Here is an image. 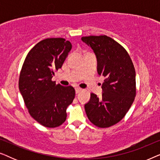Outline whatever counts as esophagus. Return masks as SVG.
<instances>
[{
    "label": "esophagus",
    "mask_w": 160,
    "mask_h": 160,
    "mask_svg": "<svg viewBox=\"0 0 160 160\" xmlns=\"http://www.w3.org/2000/svg\"><path fill=\"white\" fill-rule=\"evenodd\" d=\"M82 90V89H81V88H78V87H76V88L75 89V91H76V94H78V92H80Z\"/></svg>",
    "instance_id": "1"
}]
</instances>
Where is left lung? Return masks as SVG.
<instances>
[{"label":"left lung","instance_id":"1","mask_svg":"<svg viewBox=\"0 0 160 160\" xmlns=\"http://www.w3.org/2000/svg\"><path fill=\"white\" fill-rule=\"evenodd\" d=\"M95 52L98 73L105 77L102 97L91 93L84 105L89 121L100 128L113 126L123 119L136 95L135 71L126 49L107 36L82 37Z\"/></svg>","mask_w":160,"mask_h":160}]
</instances>
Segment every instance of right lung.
Segmentation results:
<instances>
[{"label":"right lung","instance_id":"obj_1","mask_svg":"<svg viewBox=\"0 0 160 160\" xmlns=\"http://www.w3.org/2000/svg\"><path fill=\"white\" fill-rule=\"evenodd\" d=\"M71 48V42L62 38L41 41L28 52L19 74V89L28 112L47 128L64 123L67 107L75 98L73 87L56 84L52 80Z\"/></svg>","mask_w":160,"mask_h":160}]
</instances>
